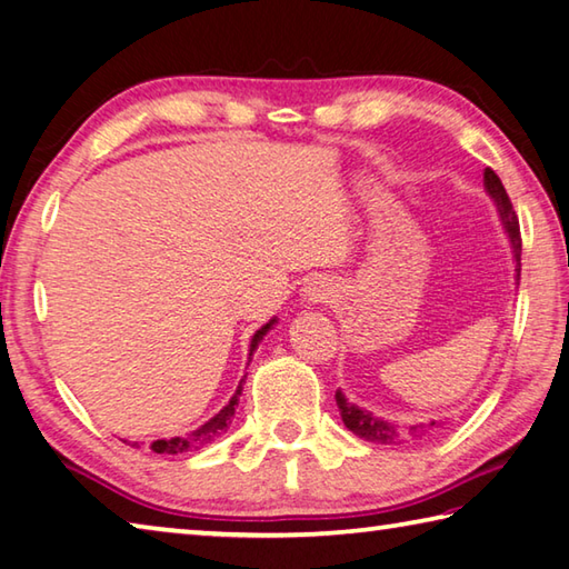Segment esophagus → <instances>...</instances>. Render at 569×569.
Returning <instances> with one entry per match:
<instances>
[{"label": "esophagus", "mask_w": 569, "mask_h": 569, "mask_svg": "<svg viewBox=\"0 0 569 569\" xmlns=\"http://www.w3.org/2000/svg\"><path fill=\"white\" fill-rule=\"evenodd\" d=\"M308 296H310V300H313V303H318V300L326 298V293H322L320 288H308Z\"/></svg>", "instance_id": "1"}]
</instances>
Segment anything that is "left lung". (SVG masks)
I'll use <instances>...</instances> for the list:
<instances>
[{
  "label": "left lung",
  "instance_id": "obj_1",
  "mask_svg": "<svg viewBox=\"0 0 569 569\" xmlns=\"http://www.w3.org/2000/svg\"><path fill=\"white\" fill-rule=\"evenodd\" d=\"M483 180H486L488 194L496 199L498 211H500V221H503V227H506L508 237H510V243H513L516 263L520 266L522 241H520V224H518L516 209H513V204H510V197L506 192L503 182H500V177L491 170V167H486ZM518 278H520V269H518ZM336 402H338L345 427H348L355 433V437H360L365 441H372V443H387V447H389V443H402L407 439H419V437H425L429 429L439 427V421H431V425H417V427H397V425H392V421L372 417V411H365L360 407H355L352 402L345 399L340 389L336 392Z\"/></svg>",
  "mask_w": 569,
  "mask_h": 569
}]
</instances>
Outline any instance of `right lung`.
I'll use <instances>...</instances> for the list:
<instances>
[{"mask_svg": "<svg viewBox=\"0 0 569 569\" xmlns=\"http://www.w3.org/2000/svg\"><path fill=\"white\" fill-rule=\"evenodd\" d=\"M276 320H271V322H266V326L261 328V330H256V336L251 338V350H249V362H251V355H253V350L259 348V342L263 340V336L266 332H269V328L273 326ZM241 385H243V380H241ZM241 385H239V389L237 392H233V397L229 399V405L219 411L217 417H211L207 425H202L199 429H194V431H189L187 437H174V439H158V441H152L150 443V449L154 451V453H187V451H197V449H202V447H207V443H211L214 441L217 437H221V433L227 431V427L231 425V417H233V411H237V405H239V395H241ZM132 447H138V443H132Z\"/></svg>", "mask_w": 569, "mask_h": 569, "instance_id": "1", "label": "right lung"}]
</instances>
